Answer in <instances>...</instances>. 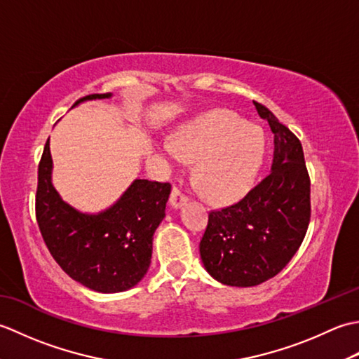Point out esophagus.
<instances>
[{
    "label": "esophagus",
    "mask_w": 359,
    "mask_h": 359,
    "mask_svg": "<svg viewBox=\"0 0 359 359\" xmlns=\"http://www.w3.org/2000/svg\"><path fill=\"white\" fill-rule=\"evenodd\" d=\"M187 202H188V197L185 194H182L179 188L174 187L172 191H171V197H170L171 207L172 208H182Z\"/></svg>",
    "instance_id": "esophagus-1"
}]
</instances>
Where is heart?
I'll list each match as a JSON object with an SVG mask.
<instances>
[{
  "mask_svg": "<svg viewBox=\"0 0 359 359\" xmlns=\"http://www.w3.org/2000/svg\"><path fill=\"white\" fill-rule=\"evenodd\" d=\"M168 170L194 162L197 188L216 202L234 201L253 185L265 156V135L230 111H215L182 126L174 139L157 143Z\"/></svg>",
  "mask_w": 359,
  "mask_h": 359,
  "instance_id": "1",
  "label": "heart"
}]
</instances>
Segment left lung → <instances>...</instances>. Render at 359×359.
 I'll return each mask as SVG.
<instances>
[{
    "label": "left lung",
    "mask_w": 359,
    "mask_h": 359,
    "mask_svg": "<svg viewBox=\"0 0 359 359\" xmlns=\"http://www.w3.org/2000/svg\"><path fill=\"white\" fill-rule=\"evenodd\" d=\"M274 135L271 171L238 203L208 216L201 241L205 270L220 284L255 287L284 269L306 238L310 179L299 139L253 102Z\"/></svg>",
    "instance_id": "1"
}]
</instances>
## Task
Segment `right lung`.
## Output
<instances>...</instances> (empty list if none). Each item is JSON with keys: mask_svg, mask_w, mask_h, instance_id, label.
<instances>
[{"mask_svg": "<svg viewBox=\"0 0 359 359\" xmlns=\"http://www.w3.org/2000/svg\"><path fill=\"white\" fill-rule=\"evenodd\" d=\"M111 97L93 94L74 106ZM52 168L48 140L38 165L35 210L52 257L74 280L98 293L125 292L139 284L149 269L152 236L165 217L170 184L135 179L109 208L83 212L58 194Z\"/></svg>", "mask_w": 359, "mask_h": 359, "instance_id": "1", "label": "right lung"}]
</instances>
